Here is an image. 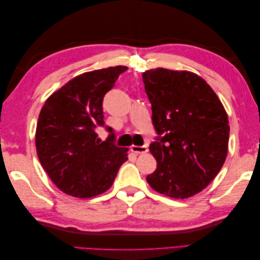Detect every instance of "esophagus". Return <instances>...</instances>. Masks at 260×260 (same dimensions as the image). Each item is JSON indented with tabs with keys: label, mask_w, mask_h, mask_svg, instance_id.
Here are the masks:
<instances>
[{
	"label": "esophagus",
	"mask_w": 260,
	"mask_h": 260,
	"mask_svg": "<svg viewBox=\"0 0 260 260\" xmlns=\"http://www.w3.org/2000/svg\"><path fill=\"white\" fill-rule=\"evenodd\" d=\"M131 151L136 154H145L148 151V147L146 145L143 146H138V145H132Z\"/></svg>",
	"instance_id": "34e87169"
}]
</instances>
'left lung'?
<instances>
[{"label":"left lung","instance_id":"left-lung-1","mask_svg":"<svg viewBox=\"0 0 260 260\" xmlns=\"http://www.w3.org/2000/svg\"><path fill=\"white\" fill-rule=\"evenodd\" d=\"M142 78L157 133L149 145L157 167L147 183L169 198H191L223 166L228 115L216 93L193 73L155 68Z\"/></svg>","mask_w":260,"mask_h":260}]
</instances>
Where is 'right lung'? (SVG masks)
I'll return each mask as SVG.
<instances>
[{"mask_svg":"<svg viewBox=\"0 0 260 260\" xmlns=\"http://www.w3.org/2000/svg\"><path fill=\"white\" fill-rule=\"evenodd\" d=\"M128 67L116 66L77 76L46 100L39 115L36 146L39 160L53 183L64 193L89 199L112 186L129 151L118 147L111 127H104L103 100Z\"/></svg>","mask_w":260,"mask_h":260,"instance_id":"1","label":"right lung"}]
</instances>
